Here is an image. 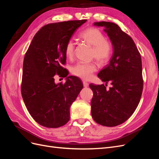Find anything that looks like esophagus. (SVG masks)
Returning <instances> with one entry per match:
<instances>
[{
  "label": "esophagus",
  "instance_id": "obj_1",
  "mask_svg": "<svg viewBox=\"0 0 159 159\" xmlns=\"http://www.w3.org/2000/svg\"><path fill=\"white\" fill-rule=\"evenodd\" d=\"M83 84H84V87H88L89 86V84L87 82V81H83Z\"/></svg>",
  "mask_w": 159,
  "mask_h": 159
}]
</instances>
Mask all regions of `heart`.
<instances>
[{"label": "heart", "mask_w": 159, "mask_h": 159, "mask_svg": "<svg viewBox=\"0 0 159 159\" xmlns=\"http://www.w3.org/2000/svg\"><path fill=\"white\" fill-rule=\"evenodd\" d=\"M80 38L86 43L93 46L92 57L101 65L108 62L113 53V46L110 41L105 39L104 34L98 28L90 27L81 32ZM64 52L68 59L74 56L75 44L70 40L65 45ZM98 70V66L93 62L80 61L71 68V73L83 80H89L93 74Z\"/></svg>", "instance_id": "heart-1"}]
</instances>
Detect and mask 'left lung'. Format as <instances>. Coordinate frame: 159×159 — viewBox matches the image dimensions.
Returning <instances> with one entry per match:
<instances>
[{
	"mask_svg": "<svg viewBox=\"0 0 159 159\" xmlns=\"http://www.w3.org/2000/svg\"><path fill=\"white\" fill-rule=\"evenodd\" d=\"M103 27L113 46L109 64L99 71L98 77L112 87L90 84L93 92L91 115L94 121L106 127H114L126 121L137 109L143 88L141 54L131 37L117 24L95 22Z\"/></svg>",
	"mask_w": 159,
	"mask_h": 159,
	"instance_id": "left-lung-1",
	"label": "left lung"
}]
</instances>
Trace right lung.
Segmentation results:
<instances>
[{"instance_id":"add662e5","label":"right lung","mask_w":159,"mask_h":159,"mask_svg":"<svg viewBox=\"0 0 159 159\" xmlns=\"http://www.w3.org/2000/svg\"><path fill=\"white\" fill-rule=\"evenodd\" d=\"M87 20L48 24L34 36L23 62L21 93L32 117L41 125L57 128L70 118V107L83 88L75 76L56 84L54 75L68 76L65 45Z\"/></svg>"}]
</instances>
